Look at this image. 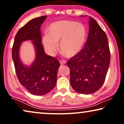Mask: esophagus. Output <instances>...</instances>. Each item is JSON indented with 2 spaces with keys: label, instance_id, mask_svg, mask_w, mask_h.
<instances>
[{
  "label": "esophagus",
  "instance_id": "34e87169",
  "mask_svg": "<svg viewBox=\"0 0 124 124\" xmlns=\"http://www.w3.org/2000/svg\"><path fill=\"white\" fill-rule=\"evenodd\" d=\"M60 65H64V64H66V62L64 60H60Z\"/></svg>",
  "mask_w": 124,
  "mask_h": 124
}]
</instances>
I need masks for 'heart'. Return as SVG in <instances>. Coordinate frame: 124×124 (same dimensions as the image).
Returning <instances> with one entry per match:
<instances>
[{
	"label": "heart",
	"instance_id": "obj_1",
	"mask_svg": "<svg viewBox=\"0 0 124 124\" xmlns=\"http://www.w3.org/2000/svg\"><path fill=\"white\" fill-rule=\"evenodd\" d=\"M86 30L82 23L62 20L52 23L42 41L46 51L54 55L59 42L60 52L67 57L74 56L82 50L86 38Z\"/></svg>",
	"mask_w": 124,
	"mask_h": 124
}]
</instances>
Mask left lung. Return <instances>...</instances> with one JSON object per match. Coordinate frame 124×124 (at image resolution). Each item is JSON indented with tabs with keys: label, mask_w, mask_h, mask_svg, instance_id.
I'll return each mask as SVG.
<instances>
[{
	"label": "left lung",
	"mask_w": 124,
	"mask_h": 124,
	"mask_svg": "<svg viewBox=\"0 0 124 124\" xmlns=\"http://www.w3.org/2000/svg\"><path fill=\"white\" fill-rule=\"evenodd\" d=\"M89 32L84 48L67 62L70 82L74 90L83 94L97 91L105 81L110 64V51L106 34L89 16Z\"/></svg>",
	"instance_id": "left-lung-1"
}]
</instances>
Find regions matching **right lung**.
<instances>
[{
  "mask_svg": "<svg viewBox=\"0 0 124 124\" xmlns=\"http://www.w3.org/2000/svg\"><path fill=\"white\" fill-rule=\"evenodd\" d=\"M46 18L47 16L35 18L20 28L12 47V59L18 81L29 92L35 95H43L54 89L60 67L56 59L45 54L42 44L40 26ZM28 40H32L36 51L35 62L29 67L23 65L19 57L21 43Z\"/></svg>",
  "mask_w": 124,
  "mask_h": 124,
  "instance_id": "obj_1",
  "label": "right lung"
}]
</instances>
